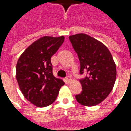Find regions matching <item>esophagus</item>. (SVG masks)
<instances>
[{"label":"esophagus","mask_w":131,"mask_h":131,"mask_svg":"<svg viewBox=\"0 0 131 131\" xmlns=\"http://www.w3.org/2000/svg\"><path fill=\"white\" fill-rule=\"evenodd\" d=\"M71 77H67L65 78V81L67 83H69L70 81H71Z\"/></svg>","instance_id":"obj_1"}]
</instances>
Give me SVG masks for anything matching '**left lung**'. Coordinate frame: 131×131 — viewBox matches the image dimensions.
Returning <instances> with one entry per match:
<instances>
[{
    "label": "left lung",
    "instance_id": "1",
    "mask_svg": "<svg viewBox=\"0 0 131 131\" xmlns=\"http://www.w3.org/2000/svg\"><path fill=\"white\" fill-rule=\"evenodd\" d=\"M74 51L80 62L79 80L82 91L75 97L82 105L91 107L100 103L112 90L116 77L113 57L106 46L99 40L84 34L69 36Z\"/></svg>",
    "mask_w": 131,
    "mask_h": 131
}]
</instances>
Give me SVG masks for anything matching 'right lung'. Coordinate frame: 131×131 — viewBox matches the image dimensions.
<instances>
[{"label":"right lung","mask_w":131,"mask_h":131,"mask_svg":"<svg viewBox=\"0 0 131 131\" xmlns=\"http://www.w3.org/2000/svg\"><path fill=\"white\" fill-rule=\"evenodd\" d=\"M64 40V36H43L29 46L17 61L16 78L19 88L24 97L37 107L53 103L64 84L53 76L50 60Z\"/></svg>","instance_id":"right-lung-1"}]
</instances>
